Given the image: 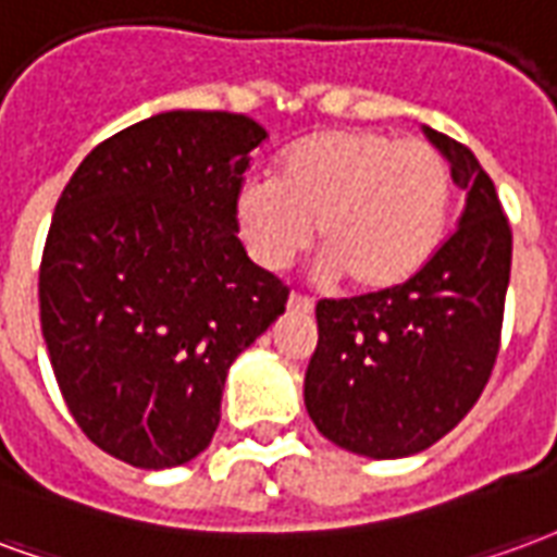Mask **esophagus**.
Returning a JSON list of instances; mask_svg holds the SVG:
<instances>
[{"label": "esophagus", "instance_id": "esophagus-1", "mask_svg": "<svg viewBox=\"0 0 557 557\" xmlns=\"http://www.w3.org/2000/svg\"><path fill=\"white\" fill-rule=\"evenodd\" d=\"M287 308H290V311H302V314H308V311L314 308V299H308V296H299V294H290L287 296Z\"/></svg>", "mask_w": 557, "mask_h": 557}]
</instances>
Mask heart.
<instances>
[{"label":"heart","instance_id":"1","mask_svg":"<svg viewBox=\"0 0 557 557\" xmlns=\"http://www.w3.org/2000/svg\"><path fill=\"white\" fill-rule=\"evenodd\" d=\"M450 210V169L428 141L335 127L294 141L278 177H249L234 216L251 261L284 270L314 237L318 273L364 294L407 284L436 255Z\"/></svg>","mask_w":557,"mask_h":557}]
</instances>
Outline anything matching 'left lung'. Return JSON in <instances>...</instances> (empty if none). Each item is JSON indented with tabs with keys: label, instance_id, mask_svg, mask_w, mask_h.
I'll use <instances>...</instances> for the list:
<instances>
[{
	"label": "left lung",
	"instance_id": "obj_1",
	"mask_svg": "<svg viewBox=\"0 0 557 557\" xmlns=\"http://www.w3.org/2000/svg\"><path fill=\"white\" fill-rule=\"evenodd\" d=\"M466 189L457 231L407 284L318 302L306 409L329 442L397 460L440 442L484 392L498 356L513 239L472 150L421 127Z\"/></svg>",
	"mask_w": 557,
	"mask_h": 557
}]
</instances>
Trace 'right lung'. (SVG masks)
Segmentation results:
<instances>
[{
	"instance_id": "right-lung-1",
	"label": "right lung",
	"mask_w": 557,
	"mask_h": 557,
	"mask_svg": "<svg viewBox=\"0 0 557 557\" xmlns=\"http://www.w3.org/2000/svg\"><path fill=\"white\" fill-rule=\"evenodd\" d=\"M263 139L234 112H160L100 141L55 205L38 282L52 373L85 436L136 469L210 445L228 368L284 314L234 216Z\"/></svg>"
}]
</instances>
